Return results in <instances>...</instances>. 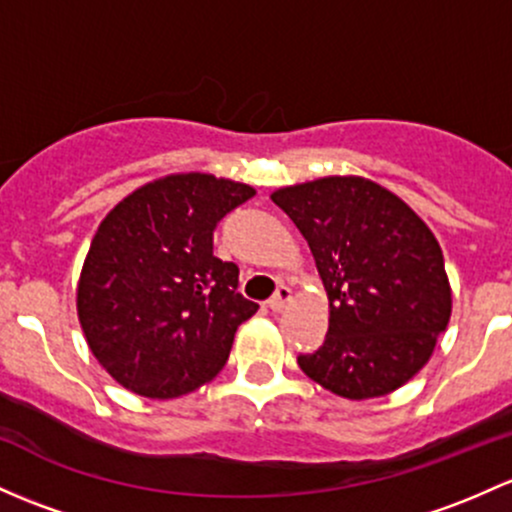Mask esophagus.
<instances>
[{
  "label": "esophagus",
  "instance_id": "1",
  "mask_svg": "<svg viewBox=\"0 0 512 512\" xmlns=\"http://www.w3.org/2000/svg\"><path fill=\"white\" fill-rule=\"evenodd\" d=\"M289 301H292V289L279 287L277 292H274V297L267 301V306H270V311H274V314H279V311H282Z\"/></svg>",
  "mask_w": 512,
  "mask_h": 512
}]
</instances>
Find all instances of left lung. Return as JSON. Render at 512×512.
<instances>
[{"mask_svg":"<svg viewBox=\"0 0 512 512\" xmlns=\"http://www.w3.org/2000/svg\"><path fill=\"white\" fill-rule=\"evenodd\" d=\"M272 201L309 242L328 297V331L299 368L346 400L390 395L414 378L449 324L444 255L422 218L375 181L326 176Z\"/></svg>","mask_w":512,"mask_h":512,"instance_id":"8db88e82","label":"left lung"}]
</instances>
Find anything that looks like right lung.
Wrapping results in <instances>:
<instances>
[{"instance_id": "add662e5", "label": "right lung", "mask_w": 512, "mask_h": 512, "mask_svg": "<svg viewBox=\"0 0 512 512\" xmlns=\"http://www.w3.org/2000/svg\"><path fill=\"white\" fill-rule=\"evenodd\" d=\"M252 196L191 171L144 184L105 215L80 272L78 319L122 387L169 400L223 370L257 304L238 292V265L213 255V230Z\"/></svg>"}]
</instances>
